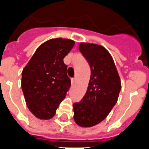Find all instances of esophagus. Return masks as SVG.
Returning <instances> with one entry per match:
<instances>
[{
	"label": "esophagus",
	"mask_w": 149,
	"mask_h": 149,
	"mask_svg": "<svg viewBox=\"0 0 149 149\" xmlns=\"http://www.w3.org/2000/svg\"><path fill=\"white\" fill-rule=\"evenodd\" d=\"M75 82H76V78H72L71 79V83H72V84H75Z\"/></svg>",
	"instance_id": "1"
}]
</instances>
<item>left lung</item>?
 <instances>
[{
	"mask_svg": "<svg viewBox=\"0 0 149 149\" xmlns=\"http://www.w3.org/2000/svg\"><path fill=\"white\" fill-rule=\"evenodd\" d=\"M79 49L91 68L84 96L73 103L75 122L91 127L104 120L116 104L122 88L119 75L110 53L102 46L81 42Z\"/></svg>",
	"mask_w": 149,
	"mask_h": 149,
	"instance_id": "8db88e82",
	"label": "left lung"
}]
</instances>
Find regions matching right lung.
Here are the masks:
<instances>
[{
    "instance_id": "right-lung-1",
    "label": "right lung",
    "mask_w": 149,
    "mask_h": 149,
    "mask_svg": "<svg viewBox=\"0 0 149 149\" xmlns=\"http://www.w3.org/2000/svg\"><path fill=\"white\" fill-rule=\"evenodd\" d=\"M67 38H53L36 49L22 72L21 88L30 111L40 119L54 116L71 86L63 61L74 46Z\"/></svg>"
}]
</instances>
